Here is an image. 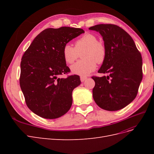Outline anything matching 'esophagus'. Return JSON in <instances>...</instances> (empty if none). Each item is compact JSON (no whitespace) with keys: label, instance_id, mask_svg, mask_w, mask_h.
Wrapping results in <instances>:
<instances>
[{"label":"esophagus","instance_id":"esophagus-1","mask_svg":"<svg viewBox=\"0 0 154 154\" xmlns=\"http://www.w3.org/2000/svg\"><path fill=\"white\" fill-rule=\"evenodd\" d=\"M87 78L85 77V76H80V80H81L82 82H84V81L86 80Z\"/></svg>","mask_w":154,"mask_h":154}]
</instances>
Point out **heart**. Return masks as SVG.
Segmentation results:
<instances>
[{"mask_svg":"<svg viewBox=\"0 0 154 154\" xmlns=\"http://www.w3.org/2000/svg\"><path fill=\"white\" fill-rule=\"evenodd\" d=\"M82 52L83 60L72 66L71 70L74 74L85 76L94 71L96 62L100 64L104 62L106 49L103 42L97 40L96 36L85 33L75 42L74 47L70 44L65 45L62 53L65 62L72 64Z\"/></svg>","mask_w":154,"mask_h":154,"instance_id":"b5f03b06","label":"heart"}]
</instances>
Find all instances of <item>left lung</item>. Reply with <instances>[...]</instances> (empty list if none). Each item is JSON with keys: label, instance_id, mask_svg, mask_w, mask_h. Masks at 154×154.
I'll list each match as a JSON object with an SVG mask.
<instances>
[{"label": "left lung", "instance_id": "1", "mask_svg": "<svg viewBox=\"0 0 154 154\" xmlns=\"http://www.w3.org/2000/svg\"><path fill=\"white\" fill-rule=\"evenodd\" d=\"M88 29L100 32L106 49L98 72L107 76L92 77L93 98L104 110L122 109L137 96L143 79L141 54L132 37L118 26L98 24Z\"/></svg>", "mask_w": 154, "mask_h": 154}]
</instances>
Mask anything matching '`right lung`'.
I'll list each match as a JSON object with an SVG mask.
<instances>
[{
    "mask_svg": "<svg viewBox=\"0 0 154 154\" xmlns=\"http://www.w3.org/2000/svg\"><path fill=\"white\" fill-rule=\"evenodd\" d=\"M85 31L62 27L42 31L32 42L22 58L20 85L27 107L45 119L61 117L72 103V92L80 85V76H58L70 72L63 57L69 42Z\"/></svg>",
    "mask_w": 154,
    "mask_h": 154,
    "instance_id": "1",
    "label": "right lung"
}]
</instances>
